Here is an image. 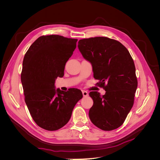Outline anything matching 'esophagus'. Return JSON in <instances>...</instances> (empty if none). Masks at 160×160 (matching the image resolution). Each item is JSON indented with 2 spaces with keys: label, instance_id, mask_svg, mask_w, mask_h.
<instances>
[{
  "label": "esophagus",
  "instance_id": "34e87169",
  "mask_svg": "<svg viewBox=\"0 0 160 160\" xmlns=\"http://www.w3.org/2000/svg\"><path fill=\"white\" fill-rule=\"evenodd\" d=\"M82 93H83V97H87V96H88V95H89L88 92L86 91H82Z\"/></svg>",
  "mask_w": 160,
  "mask_h": 160
}]
</instances>
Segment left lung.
<instances>
[{
    "label": "left lung",
    "mask_w": 160,
    "mask_h": 160,
    "mask_svg": "<svg viewBox=\"0 0 160 160\" xmlns=\"http://www.w3.org/2000/svg\"><path fill=\"white\" fill-rule=\"evenodd\" d=\"M78 48L91 63L98 86L106 91L103 96L98 91L89 93L93 100L89 112L91 122L104 131L117 129L132 109L138 88L132 57L120 42L105 37L81 39Z\"/></svg>",
    "instance_id": "obj_1"
}]
</instances>
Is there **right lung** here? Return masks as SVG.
I'll return each mask as SVG.
<instances>
[{
	"label": "right lung",
	"mask_w": 160,
	"mask_h": 160,
	"mask_svg": "<svg viewBox=\"0 0 160 160\" xmlns=\"http://www.w3.org/2000/svg\"><path fill=\"white\" fill-rule=\"evenodd\" d=\"M77 39L58 35H43L34 42L22 62L21 82L32 118L41 128L55 131L69 121L75 105L83 98L81 90H57L55 81L64 75L67 61Z\"/></svg>",
	"instance_id": "right-lung-1"
}]
</instances>
